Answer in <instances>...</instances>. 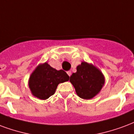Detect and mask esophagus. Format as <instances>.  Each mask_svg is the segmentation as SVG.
<instances>
[{
	"label": "esophagus",
	"mask_w": 134,
	"mask_h": 134,
	"mask_svg": "<svg viewBox=\"0 0 134 134\" xmlns=\"http://www.w3.org/2000/svg\"><path fill=\"white\" fill-rule=\"evenodd\" d=\"M67 75H69V76H71V75H72V72H71V71H68V72H67Z\"/></svg>",
	"instance_id": "34e87169"
}]
</instances>
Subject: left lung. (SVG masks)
<instances>
[{"label":"left lung","instance_id":"left-lung-1","mask_svg":"<svg viewBox=\"0 0 134 134\" xmlns=\"http://www.w3.org/2000/svg\"><path fill=\"white\" fill-rule=\"evenodd\" d=\"M70 81L80 98L90 99L102 90L104 84V77L97 68L82 62L77 66V72L70 77Z\"/></svg>","mask_w":134,"mask_h":134}]
</instances>
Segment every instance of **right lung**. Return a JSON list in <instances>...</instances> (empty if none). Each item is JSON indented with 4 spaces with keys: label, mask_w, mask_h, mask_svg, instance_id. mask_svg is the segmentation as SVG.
<instances>
[{
    "label": "right lung",
    "mask_w": 134,
    "mask_h": 134,
    "mask_svg": "<svg viewBox=\"0 0 134 134\" xmlns=\"http://www.w3.org/2000/svg\"><path fill=\"white\" fill-rule=\"evenodd\" d=\"M69 79L70 77L64 71L55 70L45 62L32 73L29 87L35 97L44 100L54 94L59 83L67 82Z\"/></svg>",
    "instance_id": "obj_1"
}]
</instances>
